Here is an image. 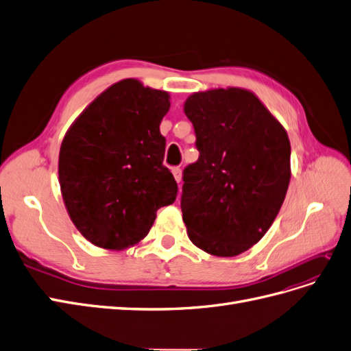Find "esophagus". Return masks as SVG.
Masks as SVG:
<instances>
[{
    "instance_id": "34e87169",
    "label": "esophagus",
    "mask_w": 351,
    "mask_h": 351,
    "mask_svg": "<svg viewBox=\"0 0 351 351\" xmlns=\"http://www.w3.org/2000/svg\"><path fill=\"white\" fill-rule=\"evenodd\" d=\"M173 176H174L177 183L182 182V168H180V167H174V168H173Z\"/></svg>"
}]
</instances>
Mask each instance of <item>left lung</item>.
<instances>
[{
  "instance_id": "obj_1",
  "label": "left lung",
  "mask_w": 351,
  "mask_h": 351,
  "mask_svg": "<svg viewBox=\"0 0 351 351\" xmlns=\"http://www.w3.org/2000/svg\"><path fill=\"white\" fill-rule=\"evenodd\" d=\"M184 114L199 151L183 171L187 236L214 256H237L281 209L291 177L289 136L256 95L240 88L190 95Z\"/></svg>"
}]
</instances>
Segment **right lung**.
I'll return each instance as SVG.
<instances>
[{
  "instance_id": "obj_1",
  "label": "right lung",
  "mask_w": 351,
  "mask_h": 351,
  "mask_svg": "<svg viewBox=\"0 0 351 351\" xmlns=\"http://www.w3.org/2000/svg\"><path fill=\"white\" fill-rule=\"evenodd\" d=\"M168 110L167 92L124 79L104 90L62 139V199L73 224L95 246H133L149 232L156 210L174 204L178 187L162 164L159 132Z\"/></svg>"
}]
</instances>
